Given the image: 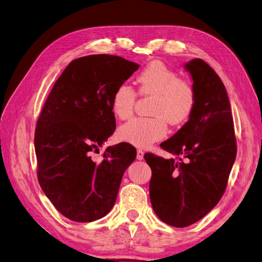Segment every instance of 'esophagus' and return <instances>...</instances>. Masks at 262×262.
<instances>
[{"label": "esophagus", "instance_id": "obj_1", "mask_svg": "<svg viewBox=\"0 0 262 262\" xmlns=\"http://www.w3.org/2000/svg\"><path fill=\"white\" fill-rule=\"evenodd\" d=\"M143 156H144V152L142 149H138L137 150V160H139V161H141V160H143Z\"/></svg>", "mask_w": 262, "mask_h": 262}]
</instances>
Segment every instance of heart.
Segmentation results:
<instances>
[{
  "label": "heart",
  "mask_w": 262,
  "mask_h": 262,
  "mask_svg": "<svg viewBox=\"0 0 262 262\" xmlns=\"http://www.w3.org/2000/svg\"><path fill=\"white\" fill-rule=\"evenodd\" d=\"M140 96L152 98L150 118H139L119 129L121 140L136 146L145 147L163 140L170 125L185 123L196 106V91L191 81L178 77L175 70L163 61L154 60L137 77ZM138 93L128 84H120L114 92L112 109L120 120H128L134 113Z\"/></svg>",
  "instance_id": "obj_1"
}]
</instances>
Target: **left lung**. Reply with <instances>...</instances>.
Returning <instances> with one entry per match:
<instances>
[{"label":"left lung","mask_w":262,"mask_h":262,"mask_svg":"<svg viewBox=\"0 0 262 262\" xmlns=\"http://www.w3.org/2000/svg\"><path fill=\"white\" fill-rule=\"evenodd\" d=\"M196 91L189 120L161 147L176 158L144 154L152 169L150 203L166 224L186 227L201 220L223 196L237 152L231 106L224 84L207 62L186 64Z\"/></svg>","instance_id":"obj_1"}]
</instances>
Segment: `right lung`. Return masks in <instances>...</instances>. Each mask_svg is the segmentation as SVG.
<instances>
[{
    "label": "right lung",
    "instance_id": "right-lung-1",
    "mask_svg": "<svg viewBox=\"0 0 262 262\" xmlns=\"http://www.w3.org/2000/svg\"><path fill=\"white\" fill-rule=\"evenodd\" d=\"M139 69L118 55L73 60L54 83L35 130L37 178L62 215L93 222L113 209L123 172L137 150L122 143L93 158L116 130L115 90Z\"/></svg>",
    "mask_w": 262,
    "mask_h": 262
}]
</instances>
